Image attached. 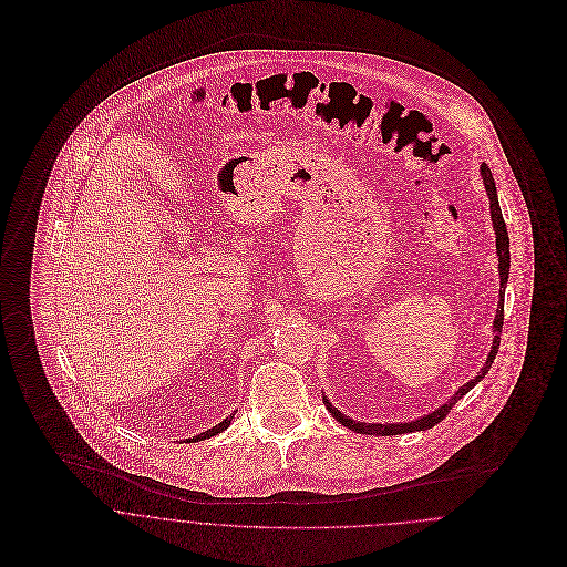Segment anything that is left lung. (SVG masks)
Instances as JSON below:
<instances>
[{"instance_id": "1", "label": "left lung", "mask_w": 567, "mask_h": 567, "mask_svg": "<svg viewBox=\"0 0 567 567\" xmlns=\"http://www.w3.org/2000/svg\"><path fill=\"white\" fill-rule=\"evenodd\" d=\"M483 178H485L486 194H488V200H491V220H493V229H495V250H497V268H499V303H497V315L493 319V347H491V353L486 358L485 367L483 371L470 380L465 386H461L456 391V395L447 402V404L441 405L439 410L416 419V421H410V423H360V421H353L349 416H344L342 412H338L333 405L329 404V400L323 398L327 410L333 414V419L338 423H342L344 427L353 430V432H360V434H373V436H391V434H405V432H416V430H430L434 427L436 423H441L450 412L454 404L467 395L486 373L497 355V349H499V333H502V324H504V286H506V279H508V268H511V255H508V234H506V225H504V218H502V209H499V203H497V192H495V183H493V176H491V169L483 165Z\"/></svg>"}]
</instances>
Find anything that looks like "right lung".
Returning <instances> with one entry per match:
<instances>
[{"label":"right lung","mask_w":567,"mask_h":567,"mask_svg":"<svg viewBox=\"0 0 567 567\" xmlns=\"http://www.w3.org/2000/svg\"><path fill=\"white\" fill-rule=\"evenodd\" d=\"M231 419L234 416H227L223 423H218V425H214L212 430H207V432H203V434H198V436H194L192 441H203V439H209V436H214V434H218V432H223L225 427H229V423H231Z\"/></svg>","instance_id":"1"}]
</instances>
